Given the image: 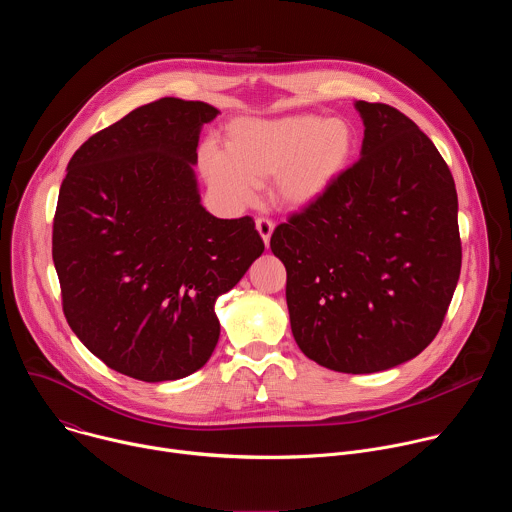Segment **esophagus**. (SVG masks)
I'll return each mask as SVG.
<instances>
[{
    "mask_svg": "<svg viewBox=\"0 0 512 512\" xmlns=\"http://www.w3.org/2000/svg\"><path fill=\"white\" fill-rule=\"evenodd\" d=\"M255 229H257V233L261 235V239H263V243H265V247H267V245H269V239H271V233H273V229H275V225L269 221V218L259 216L257 221H255Z\"/></svg>",
    "mask_w": 512,
    "mask_h": 512,
    "instance_id": "obj_1",
    "label": "esophagus"
}]
</instances>
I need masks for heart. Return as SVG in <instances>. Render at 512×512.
Here are the masks:
<instances>
[{
	"label": "heart",
	"instance_id": "obj_1",
	"mask_svg": "<svg viewBox=\"0 0 512 512\" xmlns=\"http://www.w3.org/2000/svg\"><path fill=\"white\" fill-rule=\"evenodd\" d=\"M354 150L356 131L342 117H243L227 127L225 150L208 143L200 164L210 186L233 206L249 204L271 178L275 204L304 210L336 184Z\"/></svg>",
	"mask_w": 512,
	"mask_h": 512
}]
</instances>
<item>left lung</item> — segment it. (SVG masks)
<instances>
[{
	"label": "left lung",
	"instance_id": "8db88e82",
	"mask_svg": "<svg viewBox=\"0 0 512 512\" xmlns=\"http://www.w3.org/2000/svg\"><path fill=\"white\" fill-rule=\"evenodd\" d=\"M360 160L271 235L289 324L320 367L389 371L440 332L462 267L458 194L431 139L401 111L356 101Z\"/></svg>",
	"mask_w": 512,
	"mask_h": 512
}]
</instances>
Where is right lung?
Instances as JSON below:
<instances>
[{"label":"right lung","instance_id":"1","mask_svg":"<svg viewBox=\"0 0 512 512\" xmlns=\"http://www.w3.org/2000/svg\"><path fill=\"white\" fill-rule=\"evenodd\" d=\"M202 101L166 97L89 137L62 180L52 259L68 326L109 369L145 383L202 369L216 298L265 245L251 216L216 218L194 166Z\"/></svg>","mask_w":512,"mask_h":512}]
</instances>
